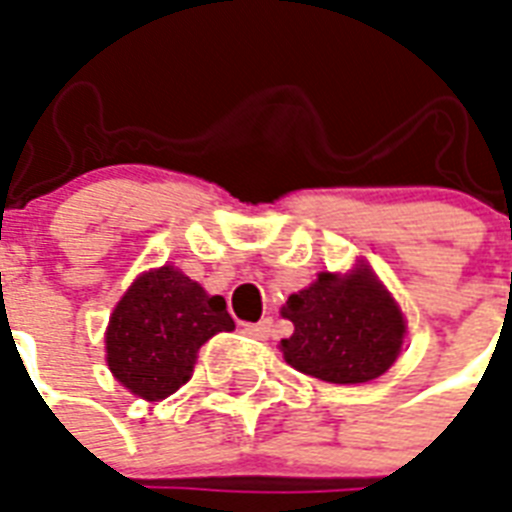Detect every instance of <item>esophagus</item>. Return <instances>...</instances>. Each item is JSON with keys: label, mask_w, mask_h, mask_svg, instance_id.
Masks as SVG:
<instances>
[{"label": "esophagus", "mask_w": 512, "mask_h": 512, "mask_svg": "<svg viewBox=\"0 0 512 512\" xmlns=\"http://www.w3.org/2000/svg\"><path fill=\"white\" fill-rule=\"evenodd\" d=\"M244 333H246V336H252V339H266L268 333H271V320H260V323H246Z\"/></svg>", "instance_id": "obj_1"}]
</instances>
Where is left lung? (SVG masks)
Listing matches in <instances>:
<instances>
[{
  "label": "left lung",
  "instance_id": "1",
  "mask_svg": "<svg viewBox=\"0 0 512 512\" xmlns=\"http://www.w3.org/2000/svg\"><path fill=\"white\" fill-rule=\"evenodd\" d=\"M282 317L295 325L282 339L285 361L333 385L377 380L399 358L404 317L369 268L320 274L312 287L287 298Z\"/></svg>",
  "mask_w": 512,
  "mask_h": 512
}]
</instances>
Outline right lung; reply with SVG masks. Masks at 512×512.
<instances>
[{
    "instance_id": "add662e5",
    "label": "right lung",
    "mask_w": 512,
    "mask_h": 512,
    "mask_svg": "<svg viewBox=\"0 0 512 512\" xmlns=\"http://www.w3.org/2000/svg\"><path fill=\"white\" fill-rule=\"evenodd\" d=\"M233 328L222 295H208L189 276L162 266L138 276L113 309L108 366L140 399H165L189 380L200 347Z\"/></svg>"
}]
</instances>
